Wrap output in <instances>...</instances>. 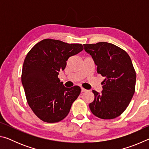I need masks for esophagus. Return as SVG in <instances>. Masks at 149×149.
Returning a JSON list of instances; mask_svg holds the SVG:
<instances>
[{
    "instance_id": "34e87169",
    "label": "esophagus",
    "mask_w": 149,
    "mask_h": 149,
    "mask_svg": "<svg viewBox=\"0 0 149 149\" xmlns=\"http://www.w3.org/2000/svg\"><path fill=\"white\" fill-rule=\"evenodd\" d=\"M81 93H84V92H86L87 90H86L85 89H84V88H83V87H81Z\"/></svg>"
}]
</instances>
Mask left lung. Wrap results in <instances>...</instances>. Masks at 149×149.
Segmentation results:
<instances>
[{"label":"left lung","mask_w":149,"mask_h":149,"mask_svg":"<svg viewBox=\"0 0 149 149\" xmlns=\"http://www.w3.org/2000/svg\"><path fill=\"white\" fill-rule=\"evenodd\" d=\"M97 65L98 74L105 79L99 93L93 90L95 99L89 104L91 112L104 120L119 116L128 107L135 93L136 73L125 50L112 43L84 44Z\"/></svg>","instance_id":"obj_1"}]
</instances>
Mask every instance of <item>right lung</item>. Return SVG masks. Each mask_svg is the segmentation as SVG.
Here are the masks:
<instances>
[{
    "mask_svg": "<svg viewBox=\"0 0 149 149\" xmlns=\"http://www.w3.org/2000/svg\"><path fill=\"white\" fill-rule=\"evenodd\" d=\"M83 50L81 44L47 39L37 43L27 54L22 83L28 104L39 119L55 123L68 114L81 89L64 87L58 75L65 69L69 58Z\"/></svg>",
    "mask_w": 149,
    "mask_h": 149,
    "instance_id": "obj_1",
    "label": "right lung"
}]
</instances>
